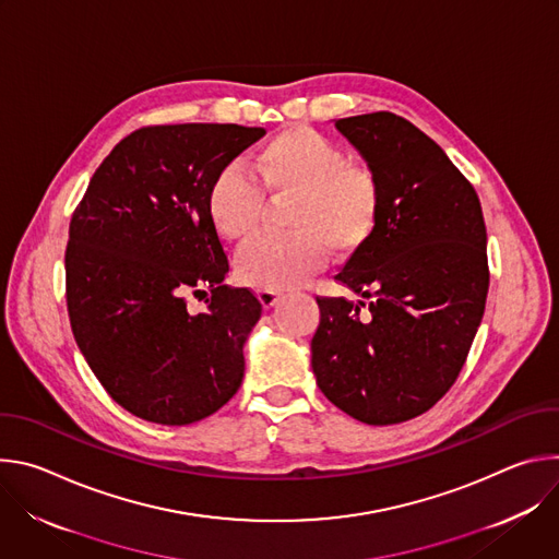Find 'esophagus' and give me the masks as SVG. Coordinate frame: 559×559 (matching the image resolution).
I'll return each instance as SVG.
<instances>
[{"label":"esophagus","instance_id":"1","mask_svg":"<svg viewBox=\"0 0 559 559\" xmlns=\"http://www.w3.org/2000/svg\"><path fill=\"white\" fill-rule=\"evenodd\" d=\"M257 296H259V300H261V305L265 307V309H270V307H274L276 302H278V298H281V292L278 289H257Z\"/></svg>","mask_w":559,"mask_h":559}]
</instances>
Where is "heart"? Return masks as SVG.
Wrapping results in <instances>:
<instances>
[{
  "label": "heart",
  "instance_id": "1",
  "mask_svg": "<svg viewBox=\"0 0 559 559\" xmlns=\"http://www.w3.org/2000/svg\"><path fill=\"white\" fill-rule=\"evenodd\" d=\"M252 173L265 192L294 194L289 227L261 236L236 259V274L259 289L300 285L328 257L347 254L373 234L382 188L376 173L349 164L345 150L307 126L289 128L267 141L252 158ZM263 191L238 166L223 168L210 183L205 210L214 231L229 243L254 234Z\"/></svg>",
  "mask_w": 559,
  "mask_h": 559
}]
</instances>
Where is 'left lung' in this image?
Listing matches in <instances>:
<instances>
[{
    "label": "left lung",
    "instance_id": "obj_1",
    "mask_svg": "<svg viewBox=\"0 0 559 559\" xmlns=\"http://www.w3.org/2000/svg\"><path fill=\"white\" fill-rule=\"evenodd\" d=\"M382 188L373 234L341 285L316 298L311 369L330 401L365 425L429 412L455 382L483 323L489 265L480 199L412 121L371 112L334 121Z\"/></svg>",
    "mask_w": 559,
    "mask_h": 559
}]
</instances>
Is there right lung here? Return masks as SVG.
<instances>
[{
  "mask_svg": "<svg viewBox=\"0 0 559 559\" xmlns=\"http://www.w3.org/2000/svg\"><path fill=\"white\" fill-rule=\"evenodd\" d=\"M263 134L236 123L141 128L104 158L72 214L70 328L112 401L136 418L192 425L241 386L261 302L223 285L227 257L205 199L212 179ZM197 286L213 296L190 314L182 296Z\"/></svg>",
  "mask_w": 559,
  "mask_h": 559,
  "instance_id": "obj_1",
  "label": "right lung"
}]
</instances>
